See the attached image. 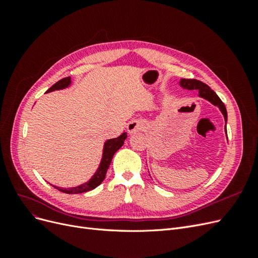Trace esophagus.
I'll return each mask as SVG.
<instances>
[{
  "instance_id": "obj_1",
  "label": "esophagus",
  "mask_w": 258,
  "mask_h": 258,
  "mask_svg": "<svg viewBox=\"0 0 258 258\" xmlns=\"http://www.w3.org/2000/svg\"><path fill=\"white\" fill-rule=\"evenodd\" d=\"M143 128H144V123L142 121H139V120H132L128 123V126H127L128 132H130V134H134V132L142 130Z\"/></svg>"
}]
</instances>
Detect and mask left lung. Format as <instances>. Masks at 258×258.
<instances>
[{"label": "left lung", "mask_w": 258, "mask_h": 258, "mask_svg": "<svg viewBox=\"0 0 258 258\" xmlns=\"http://www.w3.org/2000/svg\"><path fill=\"white\" fill-rule=\"evenodd\" d=\"M179 85H181L183 88H186L188 90L197 89L199 91V97L204 98V99L210 101V102L212 104L218 106V108L221 110L222 114L224 115L225 121L227 122V111H226L225 104L222 102V100L220 99V97H218L216 93L212 89H211L207 84L202 83L200 81H197V80L182 79L181 81H179ZM225 131H226V135H227V129H226V126H225Z\"/></svg>", "instance_id": "8db88e82"}]
</instances>
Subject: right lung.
<instances>
[{"instance_id": "add662e5", "label": "right lung", "mask_w": 258, "mask_h": 258, "mask_svg": "<svg viewBox=\"0 0 258 258\" xmlns=\"http://www.w3.org/2000/svg\"><path fill=\"white\" fill-rule=\"evenodd\" d=\"M70 84H71V77L70 76L64 77V79H62L54 85H52L51 87L46 92H50V91L59 90V89H64ZM126 139H127V134L126 132H123V134L121 136H119L118 138L107 140L104 144V148H103L102 160H101V163L97 170V172L87 183L82 184L77 187H72V188H60V187L53 186L54 188H57L58 190H60L62 192H66V194H81V192H86V191H89V190H92L93 188H96L97 186H99L101 183L103 182V179L105 178V175H106V171L111 165V161L113 159L114 154L122 146L123 141Z\"/></svg>"}]
</instances>
